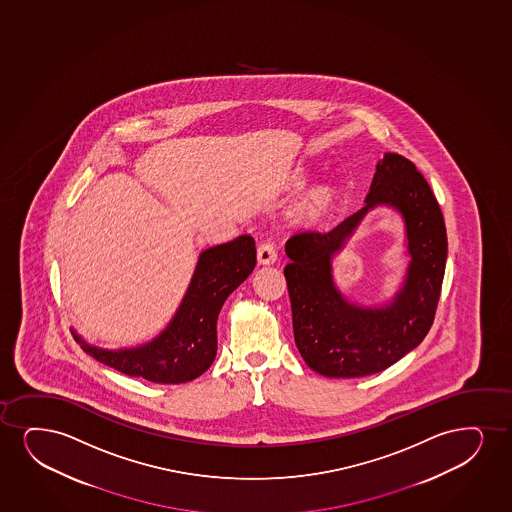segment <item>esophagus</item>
<instances>
[{
  "label": "esophagus",
  "instance_id": "esophagus-1",
  "mask_svg": "<svg viewBox=\"0 0 512 512\" xmlns=\"http://www.w3.org/2000/svg\"><path fill=\"white\" fill-rule=\"evenodd\" d=\"M277 259V247L273 240H265L258 246V261L261 265H272Z\"/></svg>",
  "mask_w": 512,
  "mask_h": 512
}]
</instances>
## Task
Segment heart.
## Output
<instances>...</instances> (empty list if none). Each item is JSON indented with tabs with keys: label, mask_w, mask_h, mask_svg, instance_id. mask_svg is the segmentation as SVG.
<instances>
[{
	"label": "heart",
	"mask_w": 512,
	"mask_h": 512,
	"mask_svg": "<svg viewBox=\"0 0 512 512\" xmlns=\"http://www.w3.org/2000/svg\"><path fill=\"white\" fill-rule=\"evenodd\" d=\"M327 202H329L327 192L317 190V192L308 195V199H306L305 202V209L308 211V214H318L320 211H324Z\"/></svg>",
	"instance_id": "1"
}]
</instances>
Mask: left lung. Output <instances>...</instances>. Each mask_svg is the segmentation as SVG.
Listing matches in <instances>:
<instances>
[{
  "label": "left lung",
  "mask_w": 512,
  "mask_h": 512,
  "mask_svg": "<svg viewBox=\"0 0 512 512\" xmlns=\"http://www.w3.org/2000/svg\"><path fill=\"white\" fill-rule=\"evenodd\" d=\"M377 203L404 214L413 256L403 291L379 311L350 306L329 275V259ZM447 253L445 220L426 178L407 157L386 152L360 211L329 232L305 230L285 244L294 341L308 367L327 377L370 376L419 346L434 322Z\"/></svg>",
  "instance_id": "1"
}]
</instances>
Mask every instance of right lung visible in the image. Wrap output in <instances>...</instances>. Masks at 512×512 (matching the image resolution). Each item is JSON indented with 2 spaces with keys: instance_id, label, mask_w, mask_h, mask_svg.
<instances>
[{
  "instance_id": "obj_1",
  "label": "right lung",
  "mask_w": 512,
  "mask_h": 512,
  "mask_svg": "<svg viewBox=\"0 0 512 512\" xmlns=\"http://www.w3.org/2000/svg\"><path fill=\"white\" fill-rule=\"evenodd\" d=\"M256 266V244L240 235L201 254L180 310L168 329L152 343L136 350L107 351L79 341L83 351L126 376L159 384L192 381L206 372L216 358V320L228 296Z\"/></svg>"
}]
</instances>
